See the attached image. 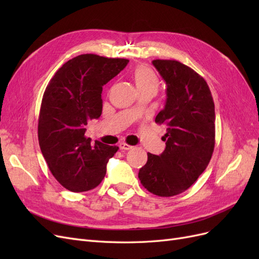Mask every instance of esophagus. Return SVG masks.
<instances>
[{"label":"esophagus","instance_id":"esophagus-1","mask_svg":"<svg viewBox=\"0 0 259 259\" xmlns=\"http://www.w3.org/2000/svg\"><path fill=\"white\" fill-rule=\"evenodd\" d=\"M119 148L121 149V150H130V149H132L133 147L126 143H120Z\"/></svg>","mask_w":259,"mask_h":259}]
</instances>
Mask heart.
Here are the masks:
<instances>
[{"mask_svg":"<svg viewBox=\"0 0 259 259\" xmlns=\"http://www.w3.org/2000/svg\"><path fill=\"white\" fill-rule=\"evenodd\" d=\"M133 80L135 82L138 93L151 91L155 92L159 89V79L153 70L145 65H139L135 67L132 72Z\"/></svg>","mask_w":259,"mask_h":259,"instance_id":"b5f03b06","label":"heart"}]
</instances>
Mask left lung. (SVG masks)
<instances>
[{
  "instance_id": "left-lung-1",
  "label": "left lung",
  "mask_w": 259,
  "mask_h": 259,
  "mask_svg": "<svg viewBox=\"0 0 259 259\" xmlns=\"http://www.w3.org/2000/svg\"><path fill=\"white\" fill-rule=\"evenodd\" d=\"M153 66L166 84V103L155 123L166 127L165 150L148 152L138 178L159 197L186 191L205 170L215 147V106L203 77L177 60L155 59Z\"/></svg>"
}]
</instances>
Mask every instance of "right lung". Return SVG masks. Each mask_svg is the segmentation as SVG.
I'll return each instance as SVG.
<instances>
[{
	"instance_id": "1",
	"label": "right lung",
	"mask_w": 259,
	"mask_h": 259,
	"mask_svg": "<svg viewBox=\"0 0 259 259\" xmlns=\"http://www.w3.org/2000/svg\"><path fill=\"white\" fill-rule=\"evenodd\" d=\"M128 59L79 55L57 70L46 86L38 115V144L57 182L72 192L88 191L104 179L119 147L85 136L86 125L103 111V86Z\"/></svg>"
}]
</instances>
